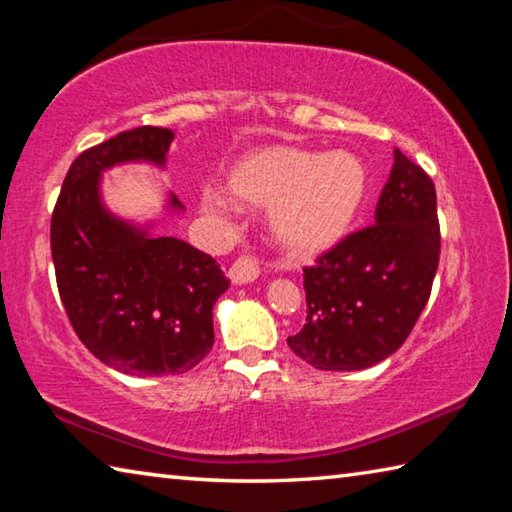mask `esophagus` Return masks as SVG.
I'll use <instances>...</instances> for the list:
<instances>
[{"mask_svg": "<svg viewBox=\"0 0 512 512\" xmlns=\"http://www.w3.org/2000/svg\"><path fill=\"white\" fill-rule=\"evenodd\" d=\"M257 275H259L257 259L255 257H248V255L237 257L235 262H232V266L228 268V277L235 284L253 282V280H257Z\"/></svg>", "mask_w": 512, "mask_h": 512, "instance_id": "obj_1", "label": "esophagus"}]
</instances>
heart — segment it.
<instances>
[{
    "label": "heart",
    "mask_w": 512,
    "mask_h": 512,
    "mask_svg": "<svg viewBox=\"0 0 512 512\" xmlns=\"http://www.w3.org/2000/svg\"><path fill=\"white\" fill-rule=\"evenodd\" d=\"M228 189L241 205L271 210L268 225L277 244L309 257L348 235L366 205L370 176L350 151L268 146L235 164Z\"/></svg>",
    "instance_id": "heart-1"
}]
</instances>
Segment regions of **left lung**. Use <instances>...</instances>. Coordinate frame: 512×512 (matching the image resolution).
<instances>
[{
	"mask_svg": "<svg viewBox=\"0 0 512 512\" xmlns=\"http://www.w3.org/2000/svg\"><path fill=\"white\" fill-rule=\"evenodd\" d=\"M375 223L305 266V327L289 348L318 370H363L402 348L438 271L436 187L395 149Z\"/></svg>",
	"mask_w": 512,
	"mask_h": 512,
	"instance_id": "left-lung-1",
	"label": "left lung"
}]
</instances>
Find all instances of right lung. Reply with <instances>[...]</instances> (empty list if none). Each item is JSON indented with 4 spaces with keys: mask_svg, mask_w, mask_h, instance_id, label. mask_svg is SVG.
Here are the masks:
<instances>
[{
    "mask_svg": "<svg viewBox=\"0 0 512 512\" xmlns=\"http://www.w3.org/2000/svg\"><path fill=\"white\" fill-rule=\"evenodd\" d=\"M173 131L140 126L72 162L51 214V257L65 314L94 357L126 375H180L214 345L212 307L230 287L210 255L176 237H151L99 201L101 171L164 164ZM173 207H183L171 196Z\"/></svg>",
    "mask_w": 512,
    "mask_h": 512,
    "instance_id": "right-lung-1",
    "label": "right lung"
}]
</instances>
